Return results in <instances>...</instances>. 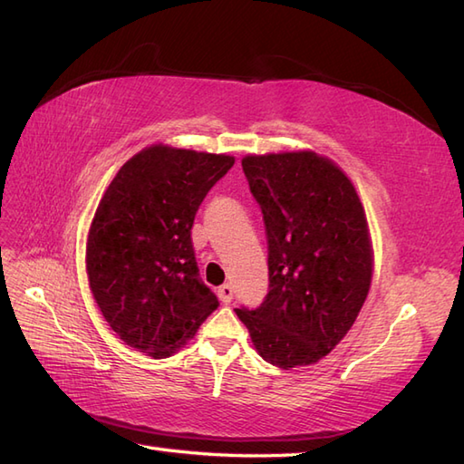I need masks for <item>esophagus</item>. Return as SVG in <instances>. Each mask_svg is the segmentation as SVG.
I'll return each instance as SVG.
<instances>
[{"mask_svg":"<svg viewBox=\"0 0 464 464\" xmlns=\"http://www.w3.org/2000/svg\"><path fill=\"white\" fill-rule=\"evenodd\" d=\"M218 297L222 304H230L232 297H234V287L230 284H224L218 287Z\"/></svg>","mask_w":464,"mask_h":464,"instance_id":"obj_1","label":"esophagus"}]
</instances>
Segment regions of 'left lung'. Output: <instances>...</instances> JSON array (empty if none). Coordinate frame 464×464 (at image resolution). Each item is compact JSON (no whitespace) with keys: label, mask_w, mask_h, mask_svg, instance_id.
Returning <instances> with one entry per match:
<instances>
[{"label":"left lung","mask_w":464,"mask_h":464,"mask_svg":"<svg viewBox=\"0 0 464 464\" xmlns=\"http://www.w3.org/2000/svg\"><path fill=\"white\" fill-rule=\"evenodd\" d=\"M242 170L267 240V294L240 322L264 362L325 357L352 329L372 284V246L353 184L315 152L246 157Z\"/></svg>","instance_id":"left-lung-1"}]
</instances>
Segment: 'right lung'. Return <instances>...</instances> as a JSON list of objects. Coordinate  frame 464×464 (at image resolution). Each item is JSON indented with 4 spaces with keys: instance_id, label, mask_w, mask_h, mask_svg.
<instances>
[{
    "instance_id": "obj_1",
    "label": "right lung",
    "mask_w": 464,
    "mask_h": 464,
    "mask_svg": "<svg viewBox=\"0 0 464 464\" xmlns=\"http://www.w3.org/2000/svg\"><path fill=\"white\" fill-rule=\"evenodd\" d=\"M232 167L226 154L149 147L122 164L99 202L87 240L92 297L112 332L154 359L177 352L218 307L190 232Z\"/></svg>"
}]
</instances>
